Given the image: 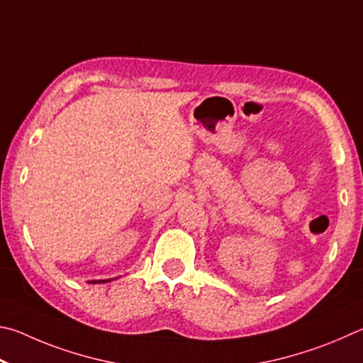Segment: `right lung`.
Listing matches in <instances>:
<instances>
[{"mask_svg": "<svg viewBox=\"0 0 363 363\" xmlns=\"http://www.w3.org/2000/svg\"><path fill=\"white\" fill-rule=\"evenodd\" d=\"M111 279H104V281H91L89 284H106V282H110Z\"/></svg>", "mask_w": 363, "mask_h": 363, "instance_id": "add662e5", "label": "right lung"}]
</instances>
